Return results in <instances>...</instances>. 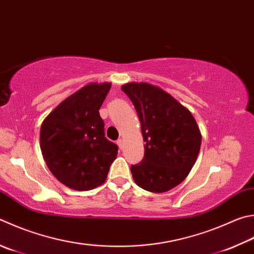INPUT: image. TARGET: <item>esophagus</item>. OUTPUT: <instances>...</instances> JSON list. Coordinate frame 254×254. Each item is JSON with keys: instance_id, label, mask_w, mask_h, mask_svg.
Segmentation results:
<instances>
[{"instance_id": "34e87169", "label": "esophagus", "mask_w": 254, "mask_h": 254, "mask_svg": "<svg viewBox=\"0 0 254 254\" xmlns=\"http://www.w3.org/2000/svg\"><path fill=\"white\" fill-rule=\"evenodd\" d=\"M117 144L119 145L120 149H123V140H122V139H119V140L117 141Z\"/></svg>"}]
</instances>
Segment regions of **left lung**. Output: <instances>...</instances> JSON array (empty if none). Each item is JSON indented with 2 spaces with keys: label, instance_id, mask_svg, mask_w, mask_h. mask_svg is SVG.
<instances>
[{
  "label": "left lung",
  "instance_id": "obj_1",
  "mask_svg": "<svg viewBox=\"0 0 254 254\" xmlns=\"http://www.w3.org/2000/svg\"><path fill=\"white\" fill-rule=\"evenodd\" d=\"M122 91L141 122L144 158L132 165L134 182L153 193L179 186L190 173L201 147V132L189 110L161 87L130 82Z\"/></svg>",
  "mask_w": 254,
  "mask_h": 254
}]
</instances>
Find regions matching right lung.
<instances>
[{"label":"right lung","instance_id":"right-lung-1","mask_svg":"<svg viewBox=\"0 0 254 254\" xmlns=\"http://www.w3.org/2000/svg\"><path fill=\"white\" fill-rule=\"evenodd\" d=\"M111 83H89L62 101L41 126L43 159L60 182L76 191L92 190L107 180L118 145L104 136L99 110Z\"/></svg>","mask_w":254,"mask_h":254}]
</instances>
